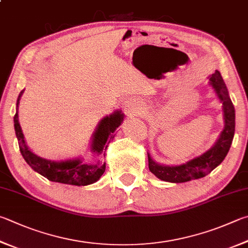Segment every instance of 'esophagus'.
I'll return each mask as SVG.
<instances>
[{"mask_svg":"<svg viewBox=\"0 0 248 248\" xmlns=\"http://www.w3.org/2000/svg\"><path fill=\"white\" fill-rule=\"evenodd\" d=\"M125 109H127V111H128V114H137V112L139 111L138 110V108H137V105L134 104V103L132 102V101H128V103L127 104H125Z\"/></svg>","mask_w":248,"mask_h":248,"instance_id":"esophagus-1","label":"esophagus"}]
</instances>
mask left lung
Segmentation results:
<instances>
[{
    "mask_svg": "<svg viewBox=\"0 0 248 248\" xmlns=\"http://www.w3.org/2000/svg\"><path fill=\"white\" fill-rule=\"evenodd\" d=\"M209 81L223 105V131L220 134L217 143L208 152L187 161L186 164L180 166L159 165L151 158L150 154H147L148 168L151 172L163 181L182 183L205 177L222 163L224 157L227 156L229 150H230L234 137V130H235V109H234L231 98L229 96L226 83L218 70H216L215 74L210 76Z\"/></svg>",
    "mask_w": 248,
    "mask_h": 248,
    "instance_id": "obj_1",
    "label": "left lung"
}]
</instances>
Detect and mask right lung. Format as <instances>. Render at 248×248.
<instances>
[{
	"label": "right lung",
	"instance_id": "1",
	"mask_svg": "<svg viewBox=\"0 0 248 248\" xmlns=\"http://www.w3.org/2000/svg\"><path fill=\"white\" fill-rule=\"evenodd\" d=\"M20 92L17 100V107L19 104ZM124 120V115L120 110L115 111L112 115L106 116L98 124L97 129L93 134L92 152L95 154V161L85 163L81 159H73L65 161H51L43 159L41 157L34 155L29 151L26 145L24 134H22L19 121H18V111L14 116V127L18 145L22 157L31 168L37 171L49 181L60 182L71 186H89L96 182L101 175L105 172V152L109 142L114 139L115 130L119 127Z\"/></svg>",
	"mask_w": 248,
	"mask_h": 248
}]
</instances>
